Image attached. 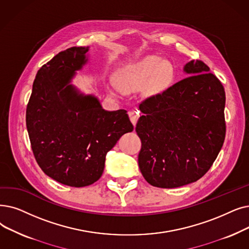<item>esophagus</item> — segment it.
<instances>
[{
	"label": "esophagus",
	"instance_id": "1",
	"mask_svg": "<svg viewBox=\"0 0 249 249\" xmlns=\"http://www.w3.org/2000/svg\"><path fill=\"white\" fill-rule=\"evenodd\" d=\"M128 115H129V118H130L132 124L135 126L139 118V112L137 110H130L128 112Z\"/></svg>",
	"mask_w": 249,
	"mask_h": 249
}]
</instances>
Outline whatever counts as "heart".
<instances>
[{
  "label": "heart",
  "mask_w": 249,
  "mask_h": 249,
  "mask_svg": "<svg viewBox=\"0 0 249 249\" xmlns=\"http://www.w3.org/2000/svg\"><path fill=\"white\" fill-rule=\"evenodd\" d=\"M174 70L172 65L158 56H148L136 63L126 65L115 74L117 88L123 92H130L146 84L160 91L171 83Z\"/></svg>",
  "instance_id": "heart-1"
}]
</instances>
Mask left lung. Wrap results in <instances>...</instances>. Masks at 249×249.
Instances as JSON below:
<instances>
[{
  "instance_id": "obj_1",
  "label": "left lung",
  "mask_w": 249,
  "mask_h": 249,
  "mask_svg": "<svg viewBox=\"0 0 249 249\" xmlns=\"http://www.w3.org/2000/svg\"><path fill=\"white\" fill-rule=\"evenodd\" d=\"M184 71L189 76L139 106L138 165L156 187L176 188L200 179L225 140L223 84L200 60L188 62Z\"/></svg>"
}]
</instances>
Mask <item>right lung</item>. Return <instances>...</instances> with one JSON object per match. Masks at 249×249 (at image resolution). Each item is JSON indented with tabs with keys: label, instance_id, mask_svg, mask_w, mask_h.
I'll return each instance as SVG.
<instances>
[{
	"label": "right lung",
	"instance_id": "obj_1",
	"mask_svg": "<svg viewBox=\"0 0 249 249\" xmlns=\"http://www.w3.org/2000/svg\"><path fill=\"white\" fill-rule=\"evenodd\" d=\"M89 48L60 52L42 66L32 85L26 127L36 163L64 185L89 186L104 172L106 155L133 131L125 110L105 111L98 99L69 84L85 64Z\"/></svg>",
	"mask_w": 249,
	"mask_h": 249
}]
</instances>
